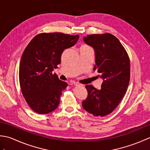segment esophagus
Listing matches in <instances>:
<instances>
[{
	"mask_svg": "<svg viewBox=\"0 0 150 150\" xmlns=\"http://www.w3.org/2000/svg\"><path fill=\"white\" fill-rule=\"evenodd\" d=\"M75 86H83L82 84H79V83H75Z\"/></svg>",
	"mask_w": 150,
	"mask_h": 150,
	"instance_id": "esophagus-1",
	"label": "esophagus"
}]
</instances>
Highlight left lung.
<instances>
[{"instance_id": "left-lung-1", "label": "left lung", "mask_w": 150, "mask_h": 150, "mask_svg": "<svg viewBox=\"0 0 150 150\" xmlns=\"http://www.w3.org/2000/svg\"><path fill=\"white\" fill-rule=\"evenodd\" d=\"M84 41L93 47L97 71L103 79L100 90L86 85L88 96L82 107L95 117H104L118 106L126 94L130 78L129 58L126 50L113 35H88Z\"/></svg>"}]
</instances>
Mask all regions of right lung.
Returning a JSON list of instances; mask_svg holds the SVG:
<instances>
[{
  "mask_svg": "<svg viewBox=\"0 0 150 150\" xmlns=\"http://www.w3.org/2000/svg\"><path fill=\"white\" fill-rule=\"evenodd\" d=\"M79 38V35L42 33L25 48L19 66V83L22 95L35 112L47 114L58 107L68 84L52 71L60 63L64 51L74 46Z\"/></svg>",
  "mask_w": 150,
  "mask_h": 150,
  "instance_id": "add662e5",
  "label": "right lung"
}]
</instances>
